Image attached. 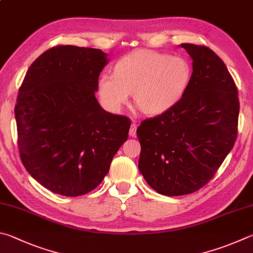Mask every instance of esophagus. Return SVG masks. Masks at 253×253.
I'll return each instance as SVG.
<instances>
[{"label": "esophagus", "instance_id": "esophagus-1", "mask_svg": "<svg viewBox=\"0 0 253 253\" xmlns=\"http://www.w3.org/2000/svg\"><path fill=\"white\" fill-rule=\"evenodd\" d=\"M136 130H137V125L135 123H132L130 125V129H129V136L130 137H136Z\"/></svg>", "mask_w": 253, "mask_h": 253}]
</instances>
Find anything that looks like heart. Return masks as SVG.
<instances>
[{
	"mask_svg": "<svg viewBox=\"0 0 253 253\" xmlns=\"http://www.w3.org/2000/svg\"><path fill=\"white\" fill-rule=\"evenodd\" d=\"M191 68L180 56L136 50L115 66L114 75L99 79V96L112 111H121L134 93L137 108L146 115H159L174 106L189 86Z\"/></svg>",
	"mask_w": 253,
	"mask_h": 253,
	"instance_id": "heart-1",
	"label": "heart"
}]
</instances>
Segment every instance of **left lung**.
<instances>
[{"label":"left lung","mask_w":253,"mask_h":253,"mask_svg":"<svg viewBox=\"0 0 253 253\" xmlns=\"http://www.w3.org/2000/svg\"><path fill=\"white\" fill-rule=\"evenodd\" d=\"M180 46L192 59L186 93L137 128L139 171L164 196L188 195L207 185L231 151L238 131V90L222 59L207 46Z\"/></svg>","instance_id":"1"}]
</instances>
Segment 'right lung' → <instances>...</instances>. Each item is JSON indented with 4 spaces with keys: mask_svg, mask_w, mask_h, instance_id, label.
<instances>
[{
    "mask_svg": "<svg viewBox=\"0 0 253 253\" xmlns=\"http://www.w3.org/2000/svg\"><path fill=\"white\" fill-rule=\"evenodd\" d=\"M108 55L59 45L35 59L15 105L18 150L26 170L54 194L94 190L127 140L130 121L95 97Z\"/></svg>",
    "mask_w": 253,
    "mask_h": 253,
    "instance_id": "1",
    "label": "right lung"
}]
</instances>
